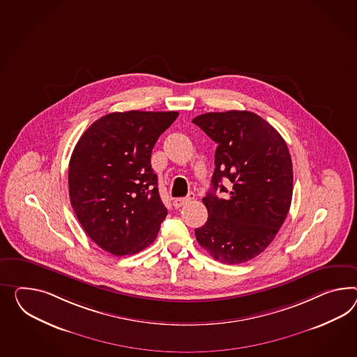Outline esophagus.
Instances as JSON below:
<instances>
[{
	"mask_svg": "<svg viewBox=\"0 0 357 357\" xmlns=\"http://www.w3.org/2000/svg\"><path fill=\"white\" fill-rule=\"evenodd\" d=\"M192 199H194V192H189V195H188V197H183V198H176L174 201V206L176 208H180V207H183L185 204L190 203Z\"/></svg>",
	"mask_w": 357,
	"mask_h": 357,
	"instance_id": "34e87169",
	"label": "esophagus"
}]
</instances>
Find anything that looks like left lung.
Here are the masks:
<instances>
[{
	"label": "left lung",
	"mask_w": 357,
	"mask_h": 357,
	"mask_svg": "<svg viewBox=\"0 0 357 357\" xmlns=\"http://www.w3.org/2000/svg\"><path fill=\"white\" fill-rule=\"evenodd\" d=\"M192 123L218 144L212 189L203 198L207 222L195 238L210 255L239 264L261 254L282 227L293 198V163L284 138L250 111L208 112ZM232 189L227 200L214 192Z\"/></svg>",
	"instance_id": "left-lung-1"
}]
</instances>
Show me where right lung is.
I'll use <instances>...</instances> for the list:
<instances>
[{
	"instance_id": "add662e5",
	"label": "right lung",
	"mask_w": 357,
	"mask_h": 357,
	"mask_svg": "<svg viewBox=\"0 0 357 357\" xmlns=\"http://www.w3.org/2000/svg\"><path fill=\"white\" fill-rule=\"evenodd\" d=\"M177 111L111 112L73 149L68 190L75 215L94 243L112 255L137 254L155 241L167 208L151 151Z\"/></svg>"
}]
</instances>
